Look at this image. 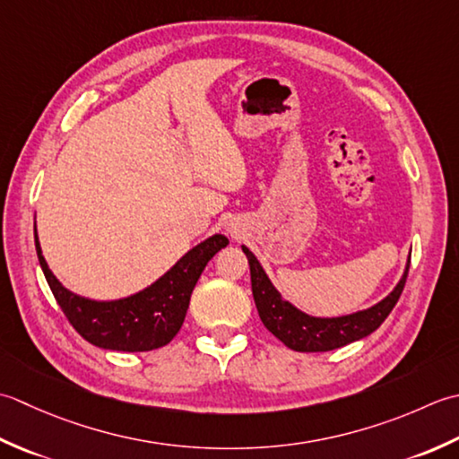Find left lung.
I'll return each mask as SVG.
<instances>
[{
    "label": "left lung",
    "mask_w": 459,
    "mask_h": 459,
    "mask_svg": "<svg viewBox=\"0 0 459 459\" xmlns=\"http://www.w3.org/2000/svg\"><path fill=\"white\" fill-rule=\"evenodd\" d=\"M241 249L249 261L251 291H254L261 323H264L267 326V331L273 333L285 347L297 352L334 351L349 342L364 339V336L377 331L398 303L410 269L408 261L404 275H402L398 285L394 287V291L382 299L380 303L352 315L321 319V316H311L299 311L297 307L285 301L281 293H279L273 283L269 281V277L264 267H261L257 257L251 254L246 246H241Z\"/></svg>",
    "instance_id": "obj_1"
}]
</instances>
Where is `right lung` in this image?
Instances as JSON below:
<instances>
[{
	"label": "right lung",
	"instance_id": "obj_1",
	"mask_svg": "<svg viewBox=\"0 0 459 459\" xmlns=\"http://www.w3.org/2000/svg\"><path fill=\"white\" fill-rule=\"evenodd\" d=\"M228 243L226 236L216 233L192 247L170 271L143 291L117 301H92L71 293L51 273L41 254L35 228L39 265L73 329L99 349L125 352L154 351L174 339L184 323L192 291L204 267Z\"/></svg>",
	"mask_w": 459,
	"mask_h": 459
}]
</instances>
